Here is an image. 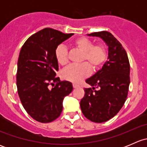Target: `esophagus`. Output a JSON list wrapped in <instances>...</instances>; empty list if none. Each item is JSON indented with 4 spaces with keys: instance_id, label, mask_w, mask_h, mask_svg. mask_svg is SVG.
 <instances>
[{
    "instance_id": "1",
    "label": "esophagus",
    "mask_w": 147,
    "mask_h": 147,
    "mask_svg": "<svg viewBox=\"0 0 147 147\" xmlns=\"http://www.w3.org/2000/svg\"><path fill=\"white\" fill-rule=\"evenodd\" d=\"M72 86H73L74 88H78V87H80V85L78 84H77V83H73V84H72Z\"/></svg>"
}]
</instances>
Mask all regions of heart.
<instances>
[{
  "mask_svg": "<svg viewBox=\"0 0 147 147\" xmlns=\"http://www.w3.org/2000/svg\"><path fill=\"white\" fill-rule=\"evenodd\" d=\"M75 48L82 52L81 61L85 63L72 64L63 71V78L73 82H79L88 76L91 72V68L98 69L105 62L107 58L106 48L102 44L93 45V42L86 37H80L72 42ZM55 58L57 63L65 65L69 61L67 50L63 45L57 46L55 50Z\"/></svg>",
  "mask_w": 147,
  "mask_h": 147,
  "instance_id": "1",
  "label": "heart"
}]
</instances>
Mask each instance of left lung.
Instances as JSON below:
<instances>
[{"instance_id": "8db88e82", "label": "left lung", "mask_w": 147, "mask_h": 147, "mask_svg": "<svg viewBox=\"0 0 147 147\" xmlns=\"http://www.w3.org/2000/svg\"><path fill=\"white\" fill-rule=\"evenodd\" d=\"M89 36L99 37L108 46V60L86 82L92 88H84L80 107L87 119L102 123L119 112L127 100L130 83V65L124 47L107 31L92 32Z\"/></svg>"}]
</instances>
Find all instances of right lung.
Segmentation results:
<instances>
[{"mask_svg":"<svg viewBox=\"0 0 147 147\" xmlns=\"http://www.w3.org/2000/svg\"><path fill=\"white\" fill-rule=\"evenodd\" d=\"M73 33L46 28L31 35L20 50L16 75L18 93L23 107L36 121L48 123L59 117L72 83L56 78L57 47Z\"/></svg>","mask_w":147,"mask_h":147,"instance_id":"1","label":"right lung"}]
</instances>
